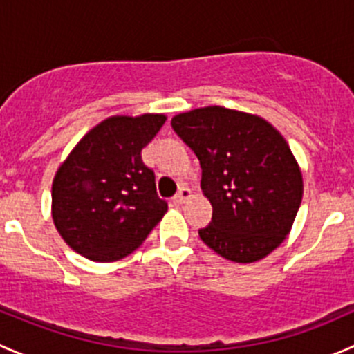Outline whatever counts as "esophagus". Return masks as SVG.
I'll list each match as a JSON object with an SVG mask.
<instances>
[{
  "mask_svg": "<svg viewBox=\"0 0 354 354\" xmlns=\"http://www.w3.org/2000/svg\"><path fill=\"white\" fill-rule=\"evenodd\" d=\"M188 198H192V190H190V188L183 187V188H180V192H178V195H174L173 202L176 203V205H181V203L187 202Z\"/></svg>",
  "mask_w": 354,
  "mask_h": 354,
  "instance_id": "esophagus-1",
  "label": "esophagus"
}]
</instances>
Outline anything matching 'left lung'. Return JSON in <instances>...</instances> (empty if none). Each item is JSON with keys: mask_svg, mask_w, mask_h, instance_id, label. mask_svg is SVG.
Instances as JSON below:
<instances>
[{"mask_svg": "<svg viewBox=\"0 0 354 354\" xmlns=\"http://www.w3.org/2000/svg\"><path fill=\"white\" fill-rule=\"evenodd\" d=\"M171 127L195 152L212 223L198 230L209 248L252 263L291 231L303 197V176L288 142L263 118L223 106L176 114Z\"/></svg>", "mask_w": 354, "mask_h": 354, "instance_id": "8db88e82", "label": "left lung"}]
</instances>
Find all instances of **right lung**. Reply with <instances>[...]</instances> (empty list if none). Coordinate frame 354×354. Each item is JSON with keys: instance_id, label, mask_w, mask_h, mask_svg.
<instances>
[{"instance_id": "obj_1", "label": "right lung", "mask_w": 354, "mask_h": 354, "mask_svg": "<svg viewBox=\"0 0 354 354\" xmlns=\"http://www.w3.org/2000/svg\"><path fill=\"white\" fill-rule=\"evenodd\" d=\"M164 114L111 116L80 138L53 180L51 214L65 243L92 262H114L138 248L167 212L142 149Z\"/></svg>"}]
</instances>
